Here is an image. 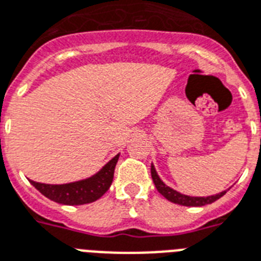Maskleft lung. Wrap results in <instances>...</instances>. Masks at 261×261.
<instances>
[{"instance_id":"8db88e82","label":"left lung","mask_w":261,"mask_h":261,"mask_svg":"<svg viewBox=\"0 0 261 261\" xmlns=\"http://www.w3.org/2000/svg\"><path fill=\"white\" fill-rule=\"evenodd\" d=\"M151 178L154 181V185H155L156 190L162 194V196L166 198V200L171 201V202H174V204L178 205H184V206H204V205L212 204V202H215L225 194V190L219 194H216V196H209V197H190V196H185V194H181L177 190L171 189L167 185H165L162 179L160 178V175L156 174L155 167L151 165Z\"/></svg>"}]
</instances>
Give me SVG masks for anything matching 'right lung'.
I'll use <instances>...</instances> for the list:
<instances>
[{"instance_id":"add662e5","label":"right lung","mask_w":261,"mask_h":261,"mask_svg":"<svg viewBox=\"0 0 261 261\" xmlns=\"http://www.w3.org/2000/svg\"><path fill=\"white\" fill-rule=\"evenodd\" d=\"M118 160H119V154L101 167L96 174L82 181L64 184V185H49V184H40L35 181H31V184L46 198L55 201L57 204H90L99 200L110 189Z\"/></svg>"}]
</instances>
